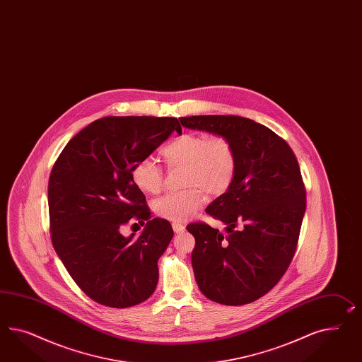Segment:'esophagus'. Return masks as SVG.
Listing matches in <instances>:
<instances>
[{"mask_svg": "<svg viewBox=\"0 0 362 362\" xmlns=\"http://www.w3.org/2000/svg\"><path fill=\"white\" fill-rule=\"evenodd\" d=\"M173 229H174V232L175 233H182V232H185V225L179 224V223H174L173 224Z\"/></svg>", "mask_w": 362, "mask_h": 362, "instance_id": "1", "label": "esophagus"}]
</instances>
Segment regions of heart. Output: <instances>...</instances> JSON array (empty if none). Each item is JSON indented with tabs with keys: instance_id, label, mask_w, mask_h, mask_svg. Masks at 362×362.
<instances>
[{
	"instance_id": "obj_1",
	"label": "heart",
	"mask_w": 362,
	"mask_h": 362,
	"mask_svg": "<svg viewBox=\"0 0 362 362\" xmlns=\"http://www.w3.org/2000/svg\"><path fill=\"white\" fill-rule=\"evenodd\" d=\"M168 166L185 167L183 185L179 192L156 199L154 211L162 218L186 223L203 206L206 191L221 195L229 189L237 173V156L233 145L224 136H206L186 132L171 139L162 148ZM133 182L145 194H156L162 188V168L153 158H144L133 168Z\"/></svg>"
}]
</instances>
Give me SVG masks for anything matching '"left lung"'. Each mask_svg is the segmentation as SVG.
<instances>
[{
  "label": "left lung",
  "instance_id": "left-lung-1",
  "mask_svg": "<svg viewBox=\"0 0 362 362\" xmlns=\"http://www.w3.org/2000/svg\"><path fill=\"white\" fill-rule=\"evenodd\" d=\"M182 127L224 136L237 156L229 189L206 206L228 237L209 225L187 226L195 237L196 284L225 305L252 303L279 282L293 259L305 212V191L291 147L273 130L238 116L182 117Z\"/></svg>",
  "mask_w": 362,
  "mask_h": 362
}]
</instances>
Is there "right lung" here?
<instances>
[{
	"mask_svg": "<svg viewBox=\"0 0 362 362\" xmlns=\"http://www.w3.org/2000/svg\"><path fill=\"white\" fill-rule=\"evenodd\" d=\"M174 132L182 134L174 117L100 118L69 141L52 167L51 241L72 279L103 305L132 307L156 290L158 259L174 232L165 220H148L132 173ZM130 218L148 220L138 239L119 232Z\"/></svg>",
	"mask_w": 362,
	"mask_h": 362,
	"instance_id": "add662e5",
	"label": "right lung"
}]
</instances>
